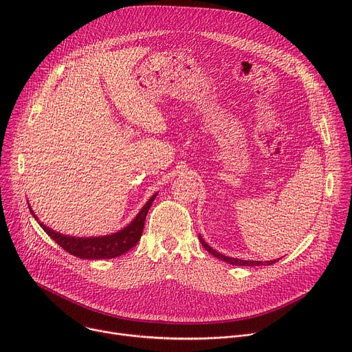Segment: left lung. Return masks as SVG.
Returning <instances> with one entry per match:
<instances>
[{"label":"left lung","instance_id":"left-lung-1","mask_svg":"<svg viewBox=\"0 0 352 352\" xmlns=\"http://www.w3.org/2000/svg\"><path fill=\"white\" fill-rule=\"evenodd\" d=\"M199 239H200V243H202V246L208 250L209 254H212L213 256H216V258H219V259H221V261H224L226 263H230V265H235V266H266V265H273V263L278 262V259H276V261H269V262H261V261H241V259L224 256V255L216 252L214 249H212V248L202 239V236H200V235H199Z\"/></svg>","mask_w":352,"mask_h":352}]
</instances>
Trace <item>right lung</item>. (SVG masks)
Listing matches in <instances>:
<instances>
[{"label":"right lung","instance_id":"right-lung-1","mask_svg":"<svg viewBox=\"0 0 352 352\" xmlns=\"http://www.w3.org/2000/svg\"><path fill=\"white\" fill-rule=\"evenodd\" d=\"M157 195H153L148 199V202L143 206V209L139 212L136 219L124 230L120 232H116L113 235L107 236H96V238H75V236H67L60 232H56L50 230L44 224L40 223L43 230L48 234L50 238H53L63 249L71 255L80 258V259H111L124 255L131 248H133L138 241L142 236L144 220L147 216V212L152 206L153 200ZM32 212V210H30ZM33 214V212H32ZM34 216V214H33ZM37 220V217L34 216Z\"/></svg>","mask_w":352,"mask_h":352}]
</instances>
